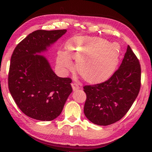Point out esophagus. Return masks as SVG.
<instances>
[{
    "mask_svg": "<svg viewBox=\"0 0 152 152\" xmlns=\"http://www.w3.org/2000/svg\"><path fill=\"white\" fill-rule=\"evenodd\" d=\"M72 89H73L74 91H77V90L80 89L79 86L77 84H76V83H72Z\"/></svg>",
    "mask_w": 152,
    "mask_h": 152,
    "instance_id": "esophagus-1",
    "label": "esophagus"
}]
</instances>
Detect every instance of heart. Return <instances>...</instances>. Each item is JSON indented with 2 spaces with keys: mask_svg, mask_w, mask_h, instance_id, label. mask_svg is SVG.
Returning a JSON list of instances; mask_svg holds the SVG:
<instances>
[{
  "mask_svg": "<svg viewBox=\"0 0 152 152\" xmlns=\"http://www.w3.org/2000/svg\"><path fill=\"white\" fill-rule=\"evenodd\" d=\"M64 48L68 57L76 60L77 70L89 83L106 80L119 64V49L99 37L70 38L65 43ZM59 60L65 67L70 66V61L63 56H60Z\"/></svg>",
  "mask_w": 152,
  "mask_h": 152,
  "instance_id": "1",
  "label": "heart"
}]
</instances>
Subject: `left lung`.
<instances>
[{
  "label": "left lung",
  "mask_w": 152,
  "mask_h": 152,
  "mask_svg": "<svg viewBox=\"0 0 152 152\" xmlns=\"http://www.w3.org/2000/svg\"><path fill=\"white\" fill-rule=\"evenodd\" d=\"M141 67L130 46L118 70L101 84L84 86L86 94L84 113L90 121L107 126L128 112L140 92Z\"/></svg>",
  "instance_id": "8db88e82"
}]
</instances>
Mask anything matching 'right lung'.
Here are the masks:
<instances>
[{"label": "right lung", "instance_id": "right-lung-1", "mask_svg": "<svg viewBox=\"0 0 152 152\" xmlns=\"http://www.w3.org/2000/svg\"><path fill=\"white\" fill-rule=\"evenodd\" d=\"M66 29L37 30L15 48L11 58L8 84L18 107L32 119L51 121L62 111L72 92L69 78H60L41 55L66 33Z\"/></svg>", "mask_w": 152, "mask_h": 152}]
</instances>
